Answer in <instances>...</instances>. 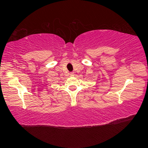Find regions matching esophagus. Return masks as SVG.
Listing matches in <instances>:
<instances>
[{"label": "esophagus", "instance_id": "34e87169", "mask_svg": "<svg viewBox=\"0 0 148 148\" xmlns=\"http://www.w3.org/2000/svg\"><path fill=\"white\" fill-rule=\"evenodd\" d=\"M70 76H74V72H71V73H70Z\"/></svg>", "mask_w": 148, "mask_h": 148}]
</instances>
